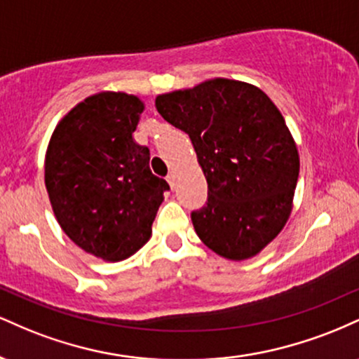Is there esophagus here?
Wrapping results in <instances>:
<instances>
[{
    "mask_svg": "<svg viewBox=\"0 0 359 359\" xmlns=\"http://www.w3.org/2000/svg\"><path fill=\"white\" fill-rule=\"evenodd\" d=\"M175 174H174V172H170V174H168L167 175V182H168V185H170V187L172 189H174L175 187Z\"/></svg>",
    "mask_w": 359,
    "mask_h": 359,
    "instance_id": "34e87169",
    "label": "esophagus"
}]
</instances>
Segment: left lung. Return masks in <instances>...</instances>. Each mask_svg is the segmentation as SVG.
Wrapping results in <instances>:
<instances>
[{
	"label": "left lung",
	"instance_id": "8db88e82",
	"mask_svg": "<svg viewBox=\"0 0 359 359\" xmlns=\"http://www.w3.org/2000/svg\"><path fill=\"white\" fill-rule=\"evenodd\" d=\"M185 131L208 180V204L191 214L208 248L241 262L270 245L294 205L299 150L275 102L257 86L216 77L155 97Z\"/></svg>",
	"mask_w": 359,
	"mask_h": 359
}]
</instances>
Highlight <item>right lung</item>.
I'll return each instance as SVG.
<instances>
[{
    "label": "right lung",
    "instance_id": "1",
    "mask_svg": "<svg viewBox=\"0 0 359 359\" xmlns=\"http://www.w3.org/2000/svg\"><path fill=\"white\" fill-rule=\"evenodd\" d=\"M145 102L101 90L57 123L45 154V187L64 233L86 253L121 262L151 236L168 184L133 140Z\"/></svg>",
    "mask_w": 359,
    "mask_h": 359
}]
</instances>
